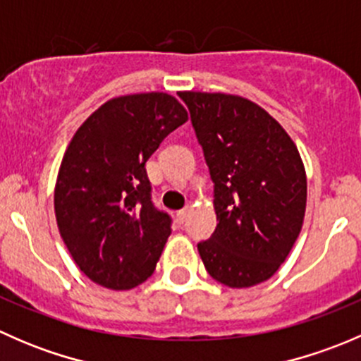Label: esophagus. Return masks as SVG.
<instances>
[{
    "instance_id": "1",
    "label": "esophagus",
    "mask_w": 361,
    "mask_h": 361,
    "mask_svg": "<svg viewBox=\"0 0 361 361\" xmlns=\"http://www.w3.org/2000/svg\"><path fill=\"white\" fill-rule=\"evenodd\" d=\"M188 211H190V209H188V207H183V209L178 211V213H176V218H178V221H180V224H183V221L187 220Z\"/></svg>"
}]
</instances>
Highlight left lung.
<instances>
[{
    "mask_svg": "<svg viewBox=\"0 0 361 361\" xmlns=\"http://www.w3.org/2000/svg\"><path fill=\"white\" fill-rule=\"evenodd\" d=\"M213 180L218 225L197 245L231 288L267 281L293 248L307 181L292 137L258 104L231 94L180 92Z\"/></svg>",
    "mask_w": 361,
    "mask_h": 361,
    "instance_id": "obj_1",
    "label": "left lung"
}]
</instances>
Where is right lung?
<instances>
[{"mask_svg": "<svg viewBox=\"0 0 361 361\" xmlns=\"http://www.w3.org/2000/svg\"><path fill=\"white\" fill-rule=\"evenodd\" d=\"M187 118L169 94H133L104 103L73 136L54 207L73 260L97 285L129 290L154 274L173 220L152 201L145 166Z\"/></svg>", "mask_w": 361, "mask_h": 361, "instance_id": "obj_1", "label": "right lung"}]
</instances>
